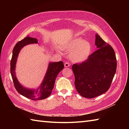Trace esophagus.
Instances as JSON below:
<instances>
[{
	"label": "esophagus",
	"mask_w": 129,
	"mask_h": 129,
	"mask_svg": "<svg viewBox=\"0 0 129 129\" xmlns=\"http://www.w3.org/2000/svg\"><path fill=\"white\" fill-rule=\"evenodd\" d=\"M64 67H69L70 66H71V64H70V63H69V62H66L65 63H64Z\"/></svg>",
	"instance_id": "obj_1"
}]
</instances>
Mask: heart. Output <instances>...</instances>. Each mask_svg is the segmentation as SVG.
<instances>
[{
    "label": "heart",
    "instance_id": "obj_1",
    "mask_svg": "<svg viewBox=\"0 0 129 129\" xmlns=\"http://www.w3.org/2000/svg\"><path fill=\"white\" fill-rule=\"evenodd\" d=\"M65 48L68 50H71L69 57L75 62H81L87 60L90 55L92 49L90 42L80 38L73 39L68 43Z\"/></svg>",
    "mask_w": 129,
    "mask_h": 129
}]
</instances>
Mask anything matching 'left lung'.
<instances>
[{
  "label": "left lung",
  "mask_w": 129,
  "mask_h": 129,
  "mask_svg": "<svg viewBox=\"0 0 129 129\" xmlns=\"http://www.w3.org/2000/svg\"><path fill=\"white\" fill-rule=\"evenodd\" d=\"M95 45L97 49L86 60L72 66L76 90L87 99L99 96L108 90L117 68L112 47L98 34L96 35Z\"/></svg>",
  "instance_id": "8db88e82"
}]
</instances>
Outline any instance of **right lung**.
Masks as SVG:
<instances>
[{
	"label": "right lung",
	"mask_w": 129,
	"mask_h": 129,
	"mask_svg": "<svg viewBox=\"0 0 129 129\" xmlns=\"http://www.w3.org/2000/svg\"><path fill=\"white\" fill-rule=\"evenodd\" d=\"M37 44L36 38H30L29 36L25 37L24 39L19 41L14 46L13 50L12 56L11 60V74L13 81L14 87L17 91L27 98L32 100H44L50 95L54 88L56 78L62 69L64 68V64L62 61L57 62H50L46 74L40 86L38 89H29L23 87L19 83L15 74V64L18 54L23 47L30 44Z\"/></svg>",
	"instance_id": "obj_1"
}]
</instances>
